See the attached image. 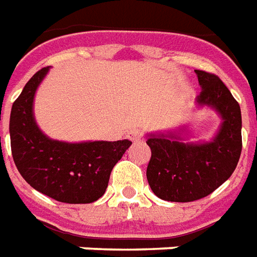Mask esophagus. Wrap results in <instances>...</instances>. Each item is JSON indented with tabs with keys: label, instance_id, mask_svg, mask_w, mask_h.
Wrapping results in <instances>:
<instances>
[{
	"label": "esophagus",
	"instance_id": "34e87169",
	"mask_svg": "<svg viewBox=\"0 0 257 257\" xmlns=\"http://www.w3.org/2000/svg\"><path fill=\"white\" fill-rule=\"evenodd\" d=\"M140 138H142V134H140L139 129H131V131H128V134H126V139L131 140V142H136Z\"/></svg>",
	"mask_w": 257,
	"mask_h": 257
}]
</instances>
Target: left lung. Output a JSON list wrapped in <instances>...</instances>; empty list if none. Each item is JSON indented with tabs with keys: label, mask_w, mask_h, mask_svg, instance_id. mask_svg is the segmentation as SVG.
Segmentation results:
<instances>
[{
	"label": "left lung",
	"mask_w": 257,
	"mask_h": 257,
	"mask_svg": "<svg viewBox=\"0 0 257 257\" xmlns=\"http://www.w3.org/2000/svg\"><path fill=\"white\" fill-rule=\"evenodd\" d=\"M195 73L201 88L195 104L215 111L220 125L210 140L191 142L193 135L185 125L146 135L151 148L148 184L162 200L188 203L206 197L233 174L240 159V104L218 76Z\"/></svg>",
	"instance_id": "8db88e82"
}]
</instances>
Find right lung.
Listing matches in <instances>:
<instances>
[{
    "instance_id": "right-lung-1",
    "label": "right lung",
    "mask_w": 257,
    "mask_h": 257,
    "mask_svg": "<svg viewBox=\"0 0 257 257\" xmlns=\"http://www.w3.org/2000/svg\"><path fill=\"white\" fill-rule=\"evenodd\" d=\"M50 68L28 80L11 111L9 134L17 170L34 189L61 203L87 204L103 196L110 173L131 147L129 140L69 143L49 138L39 128L34 100Z\"/></svg>"
}]
</instances>
